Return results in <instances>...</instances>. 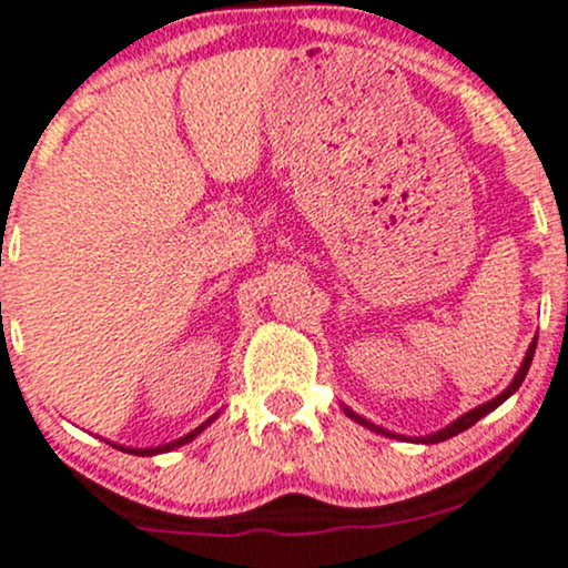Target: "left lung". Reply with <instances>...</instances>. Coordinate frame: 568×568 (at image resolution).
I'll list each match as a JSON object with an SVG mask.
<instances>
[{"label":"left lung","mask_w":568,"mask_h":568,"mask_svg":"<svg viewBox=\"0 0 568 568\" xmlns=\"http://www.w3.org/2000/svg\"><path fill=\"white\" fill-rule=\"evenodd\" d=\"M534 351H537V342H531V347H528L526 358H523V366H520V372H517L515 379H513V383H509V388L504 390V394H498V396L494 398V402L483 404V407L471 409V413L460 415L456 423H450V426H447V428H442V432H436V434H432V436H426V439H420V442H426V445H434V442H445V439H450V436H456V434H460V432H466V428H469V426H475V423L479 420V417H483V415H488L490 409H496V407H498V404H501V402H507V398L513 396L517 388H520V385H523V379H526V375H528V366H531V361H534ZM345 413L351 415V417H355V420H358V423H364V426L375 428V432H383V428L372 426V423H366L364 417H358V415H355V413H351V409H345ZM383 434H388V432H383Z\"/></svg>","instance_id":"1"}]
</instances>
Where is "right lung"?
Listing matches in <instances>:
<instances>
[{"mask_svg": "<svg viewBox=\"0 0 568 568\" xmlns=\"http://www.w3.org/2000/svg\"><path fill=\"white\" fill-rule=\"evenodd\" d=\"M210 420H213V417H210ZM210 420H207V423H210ZM207 423H202V426L193 428V432H191L189 436H183V439H178V442H170V445H164V447H148V450H132V447H121V450H123V453H136V456H155V453L174 450V447H180V445H185V442H191L193 436H196L199 432H204V426H207Z\"/></svg>", "mask_w": 568, "mask_h": 568, "instance_id": "add662e5", "label": "right lung"}]
</instances>
